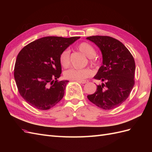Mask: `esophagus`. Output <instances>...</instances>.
Listing matches in <instances>:
<instances>
[{"instance_id": "1", "label": "esophagus", "mask_w": 152, "mask_h": 152, "mask_svg": "<svg viewBox=\"0 0 152 152\" xmlns=\"http://www.w3.org/2000/svg\"><path fill=\"white\" fill-rule=\"evenodd\" d=\"M77 82H79V83H80V84H86V83H87V82H89V81L87 80H82V81H77Z\"/></svg>"}]
</instances>
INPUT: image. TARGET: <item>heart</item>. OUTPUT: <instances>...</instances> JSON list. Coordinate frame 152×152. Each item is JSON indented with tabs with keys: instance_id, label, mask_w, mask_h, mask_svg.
<instances>
[{
	"instance_id": "b5f03b06",
	"label": "heart",
	"mask_w": 152,
	"mask_h": 152,
	"mask_svg": "<svg viewBox=\"0 0 152 152\" xmlns=\"http://www.w3.org/2000/svg\"><path fill=\"white\" fill-rule=\"evenodd\" d=\"M77 49L83 53L86 56L89 58V62L91 65L96 66V62L92 58L96 54V50L92 45L86 42H81L77 45ZM59 62L63 68H67L70 64V52L68 50H64L59 56ZM93 72L90 68H86L80 70L71 68L64 72V77L66 79L75 81H82L91 77Z\"/></svg>"
}]
</instances>
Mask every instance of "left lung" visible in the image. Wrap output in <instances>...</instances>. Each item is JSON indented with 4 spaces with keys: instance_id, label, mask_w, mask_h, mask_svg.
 Wrapping results in <instances>:
<instances>
[{
    "instance_id": "8db88e82",
    "label": "left lung",
    "mask_w": 152,
    "mask_h": 152,
    "mask_svg": "<svg viewBox=\"0 0 152 152\" xmlns=\"http://www.w3.org/2000/svg\"><path fill=\"white\" fill-rule=\"evenodd\" d=\"M86 39L97 45L103 54V65L94 77L102 84L87 98L103 110L117 108L127 99L134 87V58L121 42L111 37L96 35Z\"/></svg>"
}]
</instances>
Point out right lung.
Instances as JSON below:
<instances>
[{
    "instance_id": "obj_1",
    "label": "right lung",
    "mask_w": 152,
    "mask_h": 152,
    "mask_svg": "<svg viewBox=\"0 0 152 152\" xmlns=\"http://www.w3.org/2000/svg\"><path fill=\"white\" fill-rule=\"evenodd\" d=\"M79 38L45 37L20 50L14 76L20 95L31 107L49 110L63 98L68 81L58 80L61 73L59 56Z\"/></svg>"
}]
</instances>
